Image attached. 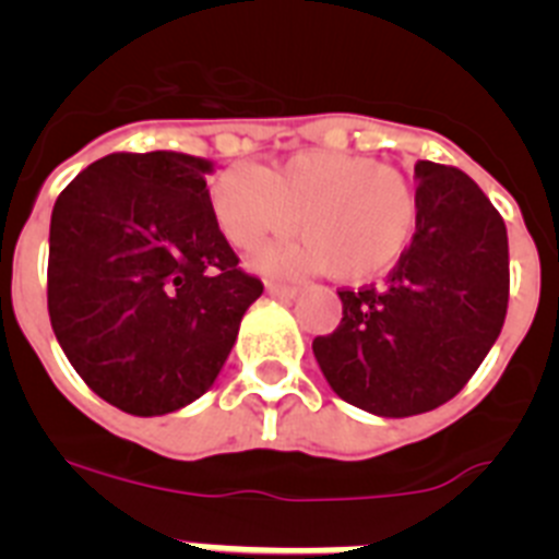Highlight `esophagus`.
Returning <instances> with one entry per match:
<instances>
[{"instance_id": "1", "label": "esophagus", "mask_w": 559, "mask_h": 559, "mask_svg": "<svg viewBox=\"0 0 559 559\" xmlns=\"http://www.w3.org/2000/svg\"><path fill=\"white\" fill-rule=\"evenodd\" d=\"M265 290H269L271 296H283V299H294V296L302 294L299 285H285V283H269L265 285Z\"/></svg>"}]
</instances>
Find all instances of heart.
<instances>
[{
    "mask_svg": "<svg viewBox=\"0 0 559 559\" xmlns=\"http://www.w3.org/2000/svg\"><path fill=\"white\" fill-rule=\"evenodd\" d=\"M221 231L237 249L294 226L302 240L257 251L265 271H324L364 283L397 263L417 231L419 204L397 167L364 153L305 151L260 173L235 165L210 187Z\"/></svg>",
    "mask_w": 559,
    "mask_h": 559,
    "instance_id": "heart-1",
    "label": "heart"
}]
</instances>
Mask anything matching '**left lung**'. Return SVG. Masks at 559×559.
<instances>
[{
	"mask_svg": "<svg viewBox=\"0 0 559 559\" xmlns=\"http://www.w3.org/2000/svg\"><path fill=\"white\" fill-rule=\"evenodd\" d=\"M414 240L383 285L341 288L344 316L313 355L341 400L412 417L456 397L510 302L507 226L467 173L417 162Z\"/></svg>",
	"mask_w": 559,
	"mask_h": 559,
	"instance_id": "left-lung-1",
	"label": "left lung"
}]
</instances>
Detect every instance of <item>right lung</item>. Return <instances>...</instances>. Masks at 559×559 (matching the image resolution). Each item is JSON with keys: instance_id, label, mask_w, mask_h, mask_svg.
<instances>
[{"instance_id": "right-lung-1", "label": "right lung", "mask_w": 559, "mask_h": 559, "mask_svg": "<svg viewBox=\"0 0 559 559\" xmlns=\"http://www.w3.org/2000/svg\"><path fill=\"white\" fill-rule=\"evenodd\" d=\"M210 173L187 153H108L52 206V333L86 386L136 417L201 397L263 294L221 231Z\"/></svg>"}]
</instances>
